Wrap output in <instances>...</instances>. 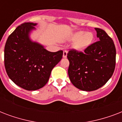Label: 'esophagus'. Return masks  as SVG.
<instances>
[{
    "mask_svg": "<svg viewBox=\"0 0 122 122\" xmlns=\"http://www.w3.org/2000/svg\"><path fill=\"white\" fill-rule=\"evenodd\" d=\"M67 54H68V51H67L66 50H65L63 51V57H66Z\"/></svg>",
    "mask_w": 122,
    "mask_h": 122,
    "instance_id": "esophagus-1",
    "label": "esophagus"
}]
</instances>
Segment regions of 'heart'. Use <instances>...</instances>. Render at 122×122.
<instances>
[{
	"instance_id": "b5f03b06",
	"label": "heart",
	"mask_w": 122,
	"mask_h": 122,
	"mask_svg": "<svg viewBox=\"0 0 122 122\" xmlns=\"http://www.w3.org/2000/svg\"><path fill=\"white\" fill-rule=\"evenodd\" d=\"M71 39L73 41H76L74 44L75 48L80 50L86 48L92 43L94 36L91 33L80 31L73 34L71 37Z\"/></svg>"
}]
</instances>
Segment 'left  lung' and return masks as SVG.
I'll use <instances>...</instances> for the list:
<instances>
[{
	"label": "left lung",
	"instance_id": "8db88e82",
	"mask_svg": "<svg viewBox=\"0 0 122 122\" xmlns=\"http://www.w3.org/2000/svg\"><path fill=\"white\" fill-rule=\"evenodd\" d=\"M99 41L89 45L84 51L70 49L67 54L68 73L73 85L81 91L99 89L113 74L116 49L112 39L102 29L95 28Z\"/></svg>",
	"mask_w": 122,
	"mask_h": 122
}]
</instances>
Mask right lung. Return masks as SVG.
I'll list each match as a JSON object with an SVG mask.
<instances>
[{"mask_svg":"<svg viewBox=\"0 0 122 122\" xmlns=\"http://www.w3.org/2000/svg\"><path fill=\"white\" fill-rule=\"evenodd\" d=\"M33 23H25L9 36L4 48L7 74L14 83L27 91H35L47 83L52 70L61 61L63 51L52 52L33 42L29 33Z\"/></svg>","mask_w":122,"mask_h":122,"instance_id":"right-lung-1","label":"right lung"}]
</instances>
